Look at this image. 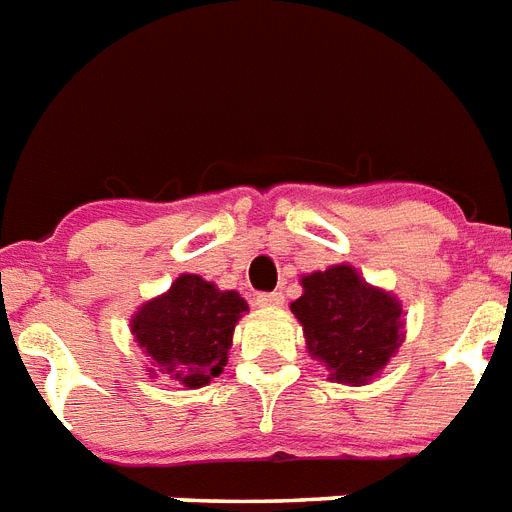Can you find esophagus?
<instances>
[{"label":"esophagus","mask_w":512,"mask_h":512,"mask_svg":"<svg viewBox=\"0 0 512 512\" xmlns=\"http://www.w3.org/2000/svg\"><path fill=\"white\" fill-rule=\"evenodd\" d=\"M257 305L265 308V311H276L284 305V295L281 292H265V295H257Z\"/></svg>","instance_id":"34e87169"}]
</instances>
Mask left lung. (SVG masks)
Segmentation results:
<instances>
[{"label": "left lung", "instance_id": "1", "mask_svg": "<svg viewBox=\"0 0 512 512\" xmlns=\"http://www.w3.org/2000/svg\"><path fill=\"white\" fill-rule=\"evenodd\" d=\"M303 295L289 305L311 358L329 380L369 385L404 342V308L393 292L374 287L348 263L305 273Z\"/></svg>", "mask_w": 512, "mask_h": 512}]
</instances>
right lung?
<instances>
[{
	"mask_svg": "<svg viewBox=\"0 0 512 512\" xmlns=\"http://www.w3.org/2000/svg\"><path fill=\"white\" fill-rule=\"evenodd\" d=\"M249 311L236 289H217L196 273H180L172 287L132 313L130 332L148 356V377H170L188 390L223 374L233 329Z\"/></svg>",
	"mask_w": 512,
	"mask_h": 512,
	"instance_id": "right-lung-1",
	"label": "right lung"
}]
</instances>
